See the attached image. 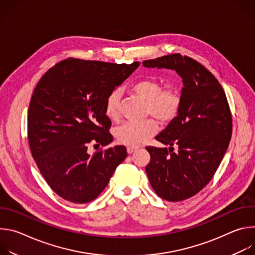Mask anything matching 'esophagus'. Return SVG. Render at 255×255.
Listing matches in <instances>:
<instances>
[{"label":"esophagus","instance_id":"esophagus-1","mask_svg":"<svg viewBox=\"0 0 255 255\" xmlns=\"http://www.w3.org/2000/svg\"><path fill=\"white\" fill-rule=\"evenodd\" d=\"M138 149V146H127V151H128V153H132V152H134L135 150H137Z\"/></svg>","mask_w":255,"mask_h":255}]
</instances>
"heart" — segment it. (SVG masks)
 <instances>
[{
	"instance_id": "obj_1",
	"label": "heart",
	"mask_w": 255,
	"mask_h": 255,
	"mask_svg": "<svg viewBox=\"0 0 255 255\" xmlns=\"http://www.w3.org/2000/svg\"><path fill=\"white\" fill-rule=\"evenodd\" d=\"M131 91L146 102V114H151L161 123L170 122L179 111L181 104L179 92L174 88L162 89L160 82L156 79L145 78L139 80L132 84ZM120 91L116 89L109 93L105 100V114L112 121H118L120 118ZM157 130V122L149 118L139 122H127L117 128L115 134L120 143L133 146L153 136Z\"/></svg>"
}]
</instances>
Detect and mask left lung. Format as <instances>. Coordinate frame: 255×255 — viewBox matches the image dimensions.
<instances>
[{
	"instance_id": "left-lung-1",
	"label": "left lung",
	"mask_w": 255,
	"mask_h": 255,
	"mask_svg": "<svg viewBox=\"0 0 255 255\" xmlns=\"http://www.w3.org/2000/svg\"><path fill=\"white\" fill-rule=\"evenodd\" d=\"M145 67L173 69L183 79L177 116L155 139L167 149L147 146L145 167L154 192L168 202L198 194L213 177L228 148L232 116L222 86L200 62L179 53L144 60ZM178 145L175 154L171 146Z\"/></svg>"
}]
</instances>
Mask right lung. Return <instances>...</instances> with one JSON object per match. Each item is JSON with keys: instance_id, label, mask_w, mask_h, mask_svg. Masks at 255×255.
I'll return each instance as SVG.
<instances>
[{"instance_id": "right-lung-1", "label": "right lung", "mask_w": 255, "mask_h": 255, "mask_svg": "<svg viewBox=\"0 0 255 255\" xmlns=\"http://www.w3.org/2000/svg\"><path fill=\"white\" fill-rule=\"evenodd\" d=\"M139 64L66 58L36 86L28 110L30 150L48 186L64 200H95L127 157L124 145L92 155L88 145L93 141L106 146L113 141L105 100Z\"/></svg>"}]
</instances>
